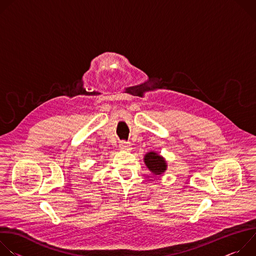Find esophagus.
<instances>
[{"mask_svg":"<svg viewBox=\"0 0 256 256\" xmlns=\"http://www.w3.org/2000/svg\"><path fill=\"white\" fill-rule=\"evenodd\" d=\"M120 148L124 151H130L132 149V144L130 142H126V140H122L120 142Z\"/></svg>","mask_w":256,"mask_h":256,"instance_id":"1","label":"esophagus"}]
</instances>
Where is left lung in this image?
<instances>
[{
	"label": "left lung",
	"instance_id": "left-lung-1",
	"mask_svg": "<svg viewBox=\"0 0 256 256\" xmlns=\"http://www.w3.org/2000/svg\"><path fill=\"white\" fill-rule=\"evenodd\" d=\"M144 163L150 169V171H152L156 175L162 174L166 170V166H167L165 163V160L154 152L148 153L144 156Z\"/></svg>",
	"mask_w": 256,
	"mask_h": 256
}]
</instances>
